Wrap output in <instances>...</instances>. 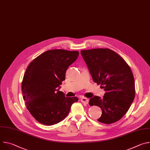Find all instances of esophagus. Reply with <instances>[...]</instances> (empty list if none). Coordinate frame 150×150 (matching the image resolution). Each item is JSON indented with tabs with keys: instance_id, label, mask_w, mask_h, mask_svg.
I'll return each mask as SVG.
<instances>
[{
	"instance_id": "obj_1",
	"label": "esophagus",
	"mask_w": 150,
	"mask_h": 150,
	"mask_svg": "<svg viewBox=\"0 0 150 150\" xmlns=\"http://www.w3.org/2000/svg\"><path fill=\"white\" fill-rule=\"evenodd\" d=\"M81 101L82 103H84V104H88V101H89L88 99L87 98H85V97H82V98H81Z\"/></svg>"
}]
</instances>
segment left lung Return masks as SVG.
<instances>
[{
	"instance_id": "1",
	"label": "left lung",
	"mask_w": 150,
	"mask_h": 150,
	"mask_svg": "<svg viewBox=\"0 0 150 150\" xmlns=\"http://www.w3.org/2000/svg\"><path fill=\"white\" fill-rule=\"evenodd\" d=\"M81 54L94 82L105 91L102 98L94 96L89 104L101 108L98 122L111 124L120 120L129 110L135 96L133 73L125 60L109 49L83 50Z\"/></svg>"
}]
</instances>
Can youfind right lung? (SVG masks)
<instances>
[{
    "label": "right lung",
    "instance_id": "obj_1",
    "mask_svg": "<svg viewBox=\"0 0 150 150\" xmlns=\"http://www.w3.org/2000/svg\"><path fill=\"white\" fill-rule=\"evenodd\" d=\"M78 51L53 49L45 52L28 65L21 85L27 109L39 123L53 125L65 119L78 98L66 97L59 91L69 66Z\"/></svg>",
    "mask_w": 150,
    "mask_h": 150
}]
</instances>
